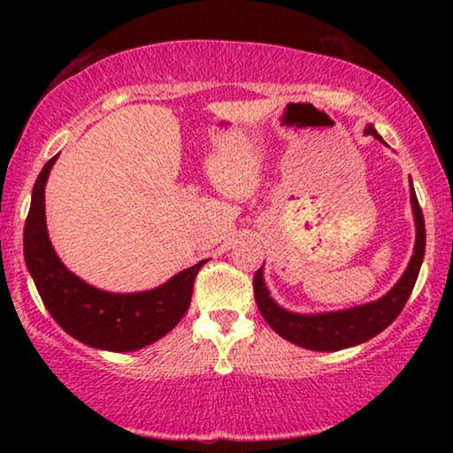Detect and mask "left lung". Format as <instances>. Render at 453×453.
Returning <instances> with one entry per match:
<instances>
[{
    "label": "left lung",
    "mask_w": 453,
    "mask_h": 453,
    "mask_svg": "<svg viewBox=\"0 0 453 453\" xmlns=\"http://www.w3.org/2000/svg\"><path fill=\"white\" fill-rule=\"evenodd\" d=\"M365 135H373L375 140L383 142V137L375 132L372 124L364 129ZM410 202L413 211V221H416V245L408 267L397 280L395 286L381 296L380 300L367 302L354 308L335 310V311H319V313H297L289 311L273 300L270 289L264 280V265L259 267L254 275V296L259 311L264 319L270 324L275 334L281 335L296 346L313 349V351H337L354 348L372 340L373 335L381 334L392 321L400 316L405 302L416 286L418 273L426 254V224L424 213L418 203L416 189L410 180Z\"/></svg>",
    "instance_id": "8db88e82"
}]
</instances>
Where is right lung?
I'll return each mask as SVG.
<instances>
[{
    "label": "right lung",
    "instance_id": "right-lung-1",
    "mask_svg": "<svg viewBox=\"0 0 453 453\" xmlns=\"http://www.w3.org/2000/svg\"><path fill=\"white\" fill-rule=\"evenodd\" d=\"M58 156L37 175L24 229L26 265L43 305L64 332L89 348L135 351L162 340L186 316L196 275L208 259L175 273L162 286L134 294H116L83 281L58 257L45 226V183Z\"/></svg>",
    "mask_w": 453,
    "mask_h": 453
}]
</instances>
